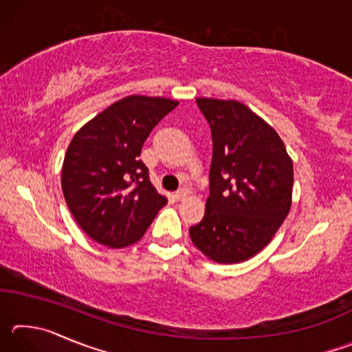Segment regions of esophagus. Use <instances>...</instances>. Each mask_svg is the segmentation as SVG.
I'll list each match as a JSON object with an SVG mask.
<instances>
[{
	"mask_svg": "<svg viewBox=\"0 0 352 352\" xmlns=\"http://www.w3.org/2000/svg\"><path fill=\"white\" fill-rule=\"evenodd\" d=\"M188 189H178L177 192H175V195L174 197L177 199V200H183V199H186L188 197Z\"/></svg>",
	"mask_w": 352,
	"mask_h": 352,
	"instance_id": "obj_1",
	"label": "esophagus"
}]
</instances>
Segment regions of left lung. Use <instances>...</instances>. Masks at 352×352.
<instances>
[{
    "mask_svg": "<svg viewBox=\"0 0 352 352\" xmlns=\"http://www.w3.org/2000/svg\"><path fill=\"white\" fill-rule=\"evenodd\" d=\"M212 135L210 197L190 241L219 264L258 254L292 206L294 163L276 130L237 100L197 98Z\"/></svg>",
    "mask_w": 352,
    "mask_h": 352,
    "instance_id": "left-lung-1",
    "label": "left lung"
}]
</instances>
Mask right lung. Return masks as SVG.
Listing matches in <instances>:
<instances>
[{"label": "right lung", "instance_id": "add662e5", "mask_svg": "<svg viewBox=\"0 0 352 352\" xmlns=\"http://www.w3.org/2000/svg\"><path fill=\"white\" fill-rule=\"evenodd\" d=\"M178 100L132 94L77 130L65 153L62 190L80 228L100 245L138 242L168 204L140 160L152 129Z\"/></svg>", "mask_w": 352, "mask_h": 352}]
</instances>
